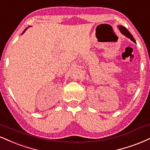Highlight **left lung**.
Masks as SVG:
<instances>
[{
	"instance_id": "left-lung-1",
	"label": "left lung",
	"mask_w": 150,
	"mask_h": 150,
	"mask_svg": "<svg viewBox=\"0 0 150 150\" xmlns=\"http://www.w3.org/2000/svg\"><path fill=\"white\" fill-rule=\"evenodd\" d=\"M118 27H119V29H120V30L121 31V33L123 34V35H125L126 37L129 38L131 40H132L133 42H136V40H135V39L133 38V35H131V33H130V32L127 29V28H125V27H124L123 26H120Z\"/></svg>"
}]
</instances>
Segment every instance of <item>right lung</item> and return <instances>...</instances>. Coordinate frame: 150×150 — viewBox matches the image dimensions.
Instances as JSON below:
<instances>
[{"label":"right lung","instance_id":"obj_1","mask_svg":"<svg viewBox=\"0 0 150 150\" xmlns=\"http://www.w3.org/2000/svg\"><path fill=\"white\" fill-rule=\"evenodd\" d=\"M26 29H27V28H26V29H25L24 30H23V33H22V34H23V33H24V32H25V31H26Z\"/></svg>","mask_w":150,"mask_h":150}]
</instances>
